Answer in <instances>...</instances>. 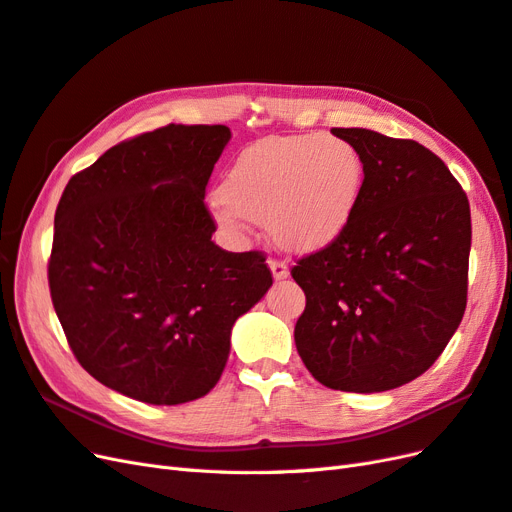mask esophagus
I'll return each instance as SVG.
<instances>
[{
    "mask_svg": "<svg viewBox=\"0 0 512 512\" xmlns=\"http://www.w3.org/2000/svg\"><path fill=\"white\" fill-rule=\"evenodd\" d=\"M270 264V270H272V276L276 281H281V279H287L289 276V268H287V264L283 259H270L268 261Z\"/></svg>",
    "mask_w": 512,
    "mask_h": 512,
    "instance_id": "1",
    "label": "esophagus"
}]
</instances>
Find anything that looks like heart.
<instances>
[{
    "label": "heart",
    "mask_w": 512,
    "mask_h": 512,
    "mask_svg": "<svg viewBox=\"0 0 512 512\" xmlns=\"http://www.w3.org/2000/svg\"><path fill=\"white\" fill-rule=\"evenodd\" d=\"M364 186V160L332 135L272 137L246 148L227 171L214 218L240 233L242 218L268 225L289 251H317L352 221Z\"/></svg>",
    "instance_id": "1"
}]
</instances>
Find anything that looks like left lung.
Instances as JSON below:
<instances>
[{"label":"left lung","instance_id":"obj_1","mask_svg":"<svg viewBox=\"0 0 512 512\" xmlns=\"http://www.w3.org/2000/svg\"><path fill=\"white\" fill-rule=\"evenodd\" d=\"M364 160V186L337 240L298 259L306 306L294 339L319 384L384 392L440 358L467 304L470 201L444 160L412 139L332 128Z\"/></svg>","mask_w":512,"mask_h":512}]
</instances>
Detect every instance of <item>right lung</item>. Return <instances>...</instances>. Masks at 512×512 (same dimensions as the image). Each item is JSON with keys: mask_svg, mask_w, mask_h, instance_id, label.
Wrapping results in <instances>:
<instances>
[{"mask_svg": "<svg viewBox=\"0 0 512 512\" xmlns=\"http://www.w3.org/2000/svg\"><path fill=\"white\" fill-rule=\"evenodd\" d=\"M227 126L169 124L75 173L55 210L49 289L72 354L152 405L208 394L231 326L272 285L261 251L212 242L206 186Z\"/></svg>", "mask_w": 512, "mask_h": 512, "instance_id": "right-lung-1", "label": "right lung"}]
</instances>
